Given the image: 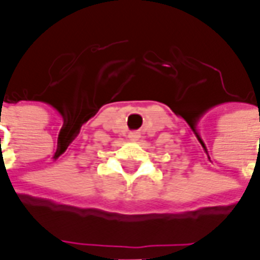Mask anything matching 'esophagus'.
Masks as SVG:
<instances>
[{
    "label": "esophagus",
    "mask_w": 260,
    "mask_h": 260,
    "mask_svg": "<svg viewBox=\"0 0 260 260\" xmlns=\"http://www.w3.org/2000/svg\"><path fill=\"white\" fill-rule=\"evenodd\" d=\"M129 139L131 141H138V139H139V134H138V132H131L129 134Z\"/></svg>",
    "instance_id": "34e87169"
}]
</instances>
